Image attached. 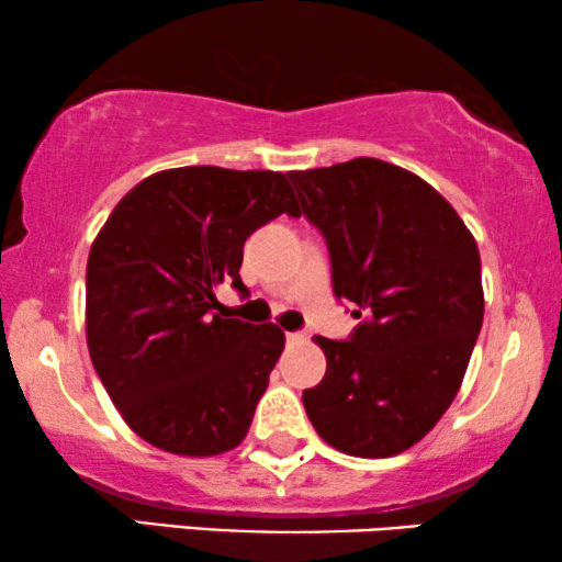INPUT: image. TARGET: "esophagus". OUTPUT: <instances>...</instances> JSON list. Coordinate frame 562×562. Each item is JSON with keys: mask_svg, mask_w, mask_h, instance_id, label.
<instances>
[{"mask_svg": "<svg viewBox=\"0 0 562 562\" xmlns=\"http://www.w3.org/2000/svg\"><path fill=\"white\" fill-rule=\"evenodd\" d=\"M285 339H288V342L297 345V342H303V339H305V334H301V331H288V334H285Z\"/></svg>", "mask_w": 562, "mask_h": 562, "instance_id": "34e87169", "label": "esophagus"}]
</instances>
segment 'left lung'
I'll return each instance as SVG.
<instances>
[{
  "mask_svg": "<svg viewBox=\"0 0 562 562\" xmlns=\"http://www.w3.org/2000/svg\"><path fill=\"white\" fill-rule=\"evenodd\" d=\"M326 238L331 285L363 324L316 337L326 375L303 392L318 436L352 457L407 451L457 396L485 314L480 251L420 176L375 158L290 170Z\"/></svg>",
  "mask_w": 562,
  "mask_h": 562,
  "instance_id": "left-lung-1",
  "label": "left lung"
}]
</instances>
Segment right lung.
Returning <instances> with one entry per match:
<instances>
[{"mask_svg":"<svg viewBox=\"0 0 562 562\" xmlns=\"http://www.w3.org/2000/svg\"><path fill=\"white\" fill-rule=\"evenodd\" d=\"M282 212L301 215L285 173L170 168L139 181L92 240L90 360L147 443L217 457L246 438L285 334L215 314V288L246 290V238Z\"/></svg>","mask_w":562,"mask_h":562,"instance_id":"obj_1","label":"right lung"}]
</instances>
